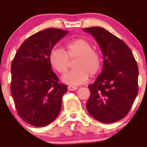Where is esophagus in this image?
Masks as SVG:
<instances>
[{
    "label": "esophagus",
    "mask_w": 147,
    "mask_h": 147,
    "mask_svg": "<svg viewBox=\"0 0 147 147\" xmlns=\"http://www.w3.org/2000/svg\"><path fill=\"white\" fill-rule=\"evenodd\" d=\"M68 89L69 90H77V87L75 86H69Z\"/></svg>",
    "instance_id": "1"
}]
</instances>
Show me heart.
<instances>
[{
  "label": "heart",
  "mask_w": 147,
  "mask_h": 147,
  "mask_svg": "<svg viewBox=\"0 0 147 147\" xmlns=\"http://www.w3.org/2000/svg\"><path fill=\"white\" fill-rule=\"evenodd\" d=\"M74 68L62 77V81L72 85L85 82L89 75H95L99 71L101 59L99 53L92 50L90 42L83 38L73 40L65 45V51L61 48L52 49L50 61L52 67L59 73H65L70 65V60H75Z\"/></svg>",
  "instance_id": "obj_1"
}]
</instances>
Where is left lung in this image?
I'll return each instance as SVG.
<instances>
[{"label": "left lung", "mask_w": 147, "mask_h": 147, "mask_svg": "<svg viewBox=\"0 0 147 147\" xmlns=\"http://www.w3.org/2000/svg\"><path fill=\"white\" fill-rule=\"evenodd\" d=\"M83 30L95 38L104 59L102 72L88 86L87 110L99 122H117L128 114L137 97V63L129 46L106 30L92 27Z\"/></svg>", "instance_id": "obj_1"}]
</instances>
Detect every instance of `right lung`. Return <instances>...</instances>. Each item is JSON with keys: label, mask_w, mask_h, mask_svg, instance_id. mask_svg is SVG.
I'll use <instances>...</instances> for the list:
<instances>
[{"label": "right lung", "mask_w": 147, "mask_h": 147, "mask_svg": "<svg viewBox=\"0 0 147 147\" xmlns=\"http://www.w3.org/2000/svg\"><path fill=\"white\" fill-rule=\"evenodd\" d=\"M68 31L49 28L22 43L11 65V93L18 114L25 122L41 127L59 114L66 85L52 70L50 54Z\"/></svg>", "instance_id": "add662e5"}]
</instances>
